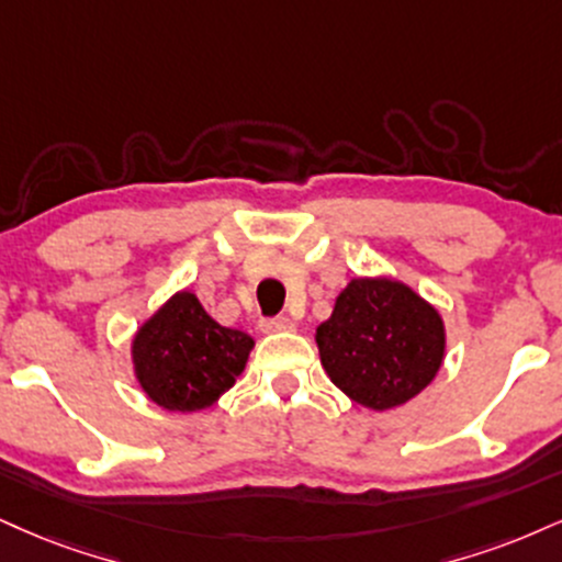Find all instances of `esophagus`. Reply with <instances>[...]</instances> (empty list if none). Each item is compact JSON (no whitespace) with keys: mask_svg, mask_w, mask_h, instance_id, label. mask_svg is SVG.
<instances>
[{"mask_svg":"<svg viewBox=\"0 0 562 562\" xmlns=\"http://www.w3.org/2000/svg\"><path fill=\"white\" fill-rule=\"evenodd\" d=\"M261 333L272 335V333H288V329H293L295 324L288 319V316H272V319H261Z\"/></svg>","mask_w":562,"mask_h":562,"instance_id":"34e87169","label":"esophagus"}]
</instances>
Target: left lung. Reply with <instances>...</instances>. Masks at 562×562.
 Masks as SVG:
<instances>
[{
  "mask_svg": "<svg viewBox=\"0 0 562 562\" xmlns=\"http://www.w3.org/2000/svg\"><path fill=\"white\" fill-rule=\"evenodd\" d=\"M322 367L350 401L371 411L408 403L445 358V322L416 290L390 277H356L316 327Z\"/></svg>",
  "mask_w": 562,
  "mask_h": 562,
  "instance_id": "1",
  "label": "left lung"
}]
</instances>
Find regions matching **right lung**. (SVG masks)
Wrapping results in <instances>:
<instances>
[{
    "label": "right lung",
    "instance_id": "add662e5",
    "mask_svg": "<svg viewBox=\"0 0 562 562\" xmlns=\"http://www.w3.org/2000/svg\"><path fill=\"white\" fill-rule=\"evenodd\" d=\"M254 337L222 327L191 290H180L133 337V371L140 390L167 411H204L246 369Z\"/></svg>",
    "mask_w": 562,
    "mask_h": 562
}]
</instances>
